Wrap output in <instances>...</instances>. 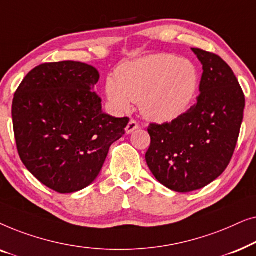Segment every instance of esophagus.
Listing matches in <instances>:
<instances>
[{"mask_svg": "<svg viewBox=\"0 0 256 256\" xmlns=\"http://www.w3.org/2000/svg\"><path fill=\"white\" fill-rule=\"evenodd\" d=\"M136 129H138V122L135 120H130L129 121V124H127V127H126V132H127V134H132V132L136 130Z\"/></svg>", "mask_w": 256, "mask_h": 256, "instance_id": "34e87169", "label": "esophagus"}]
</instances>
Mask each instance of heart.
<instances>
[{
    "instance_id": "obj_1",
    "label": "heart",
    "mask_w": 256,
    "mask_h": 256,
    "mask_svg": "<svg viewBox=\"0 0 256 256\" xmlns=\"http://www.w3.org/2000/svg\"><path fill=\"white\" fill-rule=\"evenodd\" d=\"M199 86L200 73L194 62L160 54L121 65L116 80H106L104 92L118 113L128 112L134 101L148 120L170 122L191 107Z\"/></svg>"
}]
</instances>
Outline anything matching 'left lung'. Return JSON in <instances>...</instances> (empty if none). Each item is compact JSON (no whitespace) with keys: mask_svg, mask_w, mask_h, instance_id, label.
Returning a JSON list of instances; mask_svg holds the SVG:
<instances>
[{"mask_svg":"<svg viewBox=\"0 0 256 256\" xmlns=\"http://www.w3.org/2000/svg\"><path fill=\"white\" fill-rule=\"evenodd\" d=\"M202 65L197 104L176 120L152 124L146 160L160 184L186 194L216 180L228 166L244 120V96L219 56L192 48Z\"/></svg>","mask_w":256,"mask_h":256,"instance_id":"left-lung-1","label":"left lung"}]
</instances>
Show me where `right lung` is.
Wrapping results in <instances>:
<instances>
[{
    "mask_svg": "<svg viewBox=\"0 0 256 256\" xmlns=\"http://www.w3.org/2000/svg\"><path fill=\"white\" fill-rule=\"evenodd\" d=\"M99 78V71L85 62L42 64L28 73L14 96L20 160L42 184L59 194L93 183L129 122L104 113L94 90Z\"/></svg>",
    "mask_w": 256,
    "mask_h": 256,
    "instance_id": "obj_1",
    "label": "right lung"
}]
</instances>
